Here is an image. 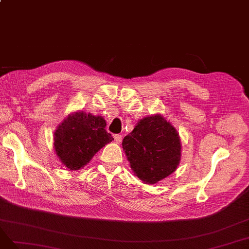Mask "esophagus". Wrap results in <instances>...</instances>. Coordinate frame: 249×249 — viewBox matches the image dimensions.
I'll use <instances>...</instances> for the list:
<instances>
[{
  "label": "esophagus",
  "mask_w": 249,
  "mask_h": 249,
  "mask_svg": "<svg viewBox=\"0 0 249 249\" xmlns=\"http://www.w3.org/2000/svg\"><path fill=\"white\" fill-rule=\"evenodd\" d=\"M114 138H115V141H116L117 143H120L122 142V135L121 134H115Z\"/></svg>",
  "instance_id": "1"
}]
</instances>
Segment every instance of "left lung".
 Returning <instances> with one entry per match:
<instances>
[{
  "label": "left lung",
  "instance_id": "obj_1",
  "mask_svg": "<svg viewBox=\"0 0 249 249\" xmlns=\"http://www.w3.org/2000/svg\"><path fill=\"white\" fill-rule=\"evenodd\" d=\"M122 146L134 175L147 184L170 176L181 159L180 136L161 115L142 119Z\"/></svg>",
  "mask_w": 249,
  "mask_h": 249
}]
</instances>
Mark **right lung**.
Masks as SVG:
<instances>
[{
    "label": "right lung",
    "instance_id": "add662e5",
    "mask_svg": "<svg viewBox=\"0 0 249 249\" xmlns=\"http://www.w3.org/2000/svg\"><path fill=\"white\" fill-rule=\"evenodd\" d=\"M100 116L75 111L68 115L54 131L53 146L61 162L71 171L90 162L97 152L114 140Z\"/></svg>",
    "mask_w": 249,
    "mask_h": 249
}]
</instances>
